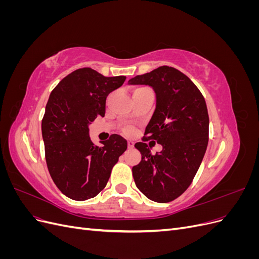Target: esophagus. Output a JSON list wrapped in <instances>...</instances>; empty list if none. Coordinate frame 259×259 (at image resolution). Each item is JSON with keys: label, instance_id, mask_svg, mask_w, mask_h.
<instances>
[{"label": "esophagus", "instance_id": "1", "mask_svg": "<svg viewBox=\"0 0 259 259\" xmlns=\"http://www.w3.org/2000/svg\"><path fill=\"white\" fill-rule=\"evenodd\" d=\"M127 148L128 149L134 148V142H132V140H128V142H127Z\"/></svg>", "mask_w": 259, "mask_h": 259}]
</instances>
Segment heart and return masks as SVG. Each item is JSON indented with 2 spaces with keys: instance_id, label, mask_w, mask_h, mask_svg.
Returning <instances> with one entry per match:
<instances>
[{
  "instance_id": "heart-1",
  "label": "heart",
  "mask_w": 259,
  "mask_h": 259,
  "mask_svg": "<svg viewBox=\"0 0 259 259\" xmlns=\"http://www.w3.org/2000/svg\"><path fill=\"white\" fill-rule=\"evenodd\" d=\"M142 89H144V88H142ZM137 90H140V89H137ZM124 133H125V134H126V135H132L133 130H132L131 127H126V128L124 130Z\"/></svg>"
}]
</instances>
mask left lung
<instances>
[{"label": "left lung", "instance_id": "8db88e82", "mask_svg": "<svg viewBox=\"0 0 259 259\" xmlns=\"http://www.w3.org/2000/svg\"><path fill=\"white\" fill-rule=\"evenodd\" d=\"M128 83L152 86L156 95L143 143L135 144L142 161L133 167V177L148 199L170 202L191 185L204 158L209 124L205 99L189 77L168 66L137 75ZM150 139L162 145L161 153H151L145 144Z\"/></svg>", "mask_w": 259, "mask_h": 259}]
</instances>
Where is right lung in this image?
Masks as SVG:
<instances>
[{"label": "right lung", "mask_w": 259, "mask_h": 259, "mask_svg": "<svg viewBox=\"0 0 259 259\" xmlns=\"http://www.w3.org/2000/svg\"><path fill=\"white\" fill-rule=\"evenodd\" d=\"M125 79L81 68L64 77L51 93L42 119L45 160L53 182L70 199L96 197L126 150L127 142L119 135H111L103 147L94 145L89 135V124L105 115L107 96Z\"/></svg>", "instance_id": "add662e5"}]
</instances>
